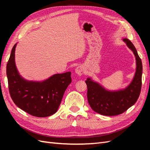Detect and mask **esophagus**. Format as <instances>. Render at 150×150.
<instances>
[{
  "label": "esophagus",
  "mask_w": 150,
  "mask_h": 150,
  "mask_svg": "<svg viewBox=\"0 0 150 150\" xmlns=\"http://www.w3.org/2000/svg\"><path fill=\"white\" fill-rule=\"evenodd\" d=\"M75 72L78 76H82L84 73V68L82 66H78L76 68Z\"/></svg>",
  "instance_id": "34e87169"
}]
</instances>
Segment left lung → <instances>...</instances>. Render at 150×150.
I'll return each instance as SVG.
<instances>
[{
    "instance_id": "1",
    "label": "left lung",
    "mask_w": 150,
    "mask_h": 150,
    "mask_svg": "<svg viewBox=\"0 0 150 150\" xmlns=\"http://www.w3.org/2000/svg\"><path fill=\"white\" fill-rule=\"evenodd\" d=\"M122 40L134 54L136 59V71L132 81L126 88L110 90L105 88L91 78H87V97L93 110L104 116H116L126 111L138 100L142 88L143 66L137 49L127 38Z\"/></svg>"
}]
</instances>
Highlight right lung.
I'll list each match as a JSON object with an SVG mask.
<instances>
[{"mask_svg":"<svg viewBox=\"0 0 150 150\" xmlns=\"http://www.w3.org/2000/svg\"><path fill=\"white\" fill-rule=\"evenodd\" d=\"M13 46L6 72L8 89L13 103L22 110L34 116L44 117L56 113L63 95L71 83V72L55 74L42 81L24 79L17 70Z\"/></svg>","mask_w":150,"mask_h":150,"instance_id":"obj_1","label":"right lung"}]
</instances>
